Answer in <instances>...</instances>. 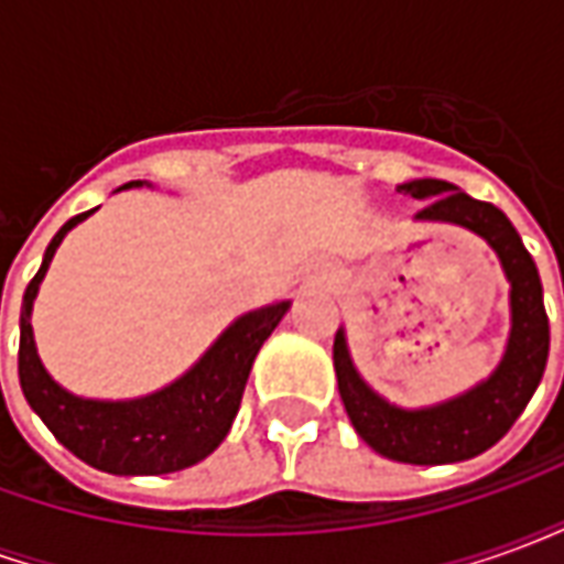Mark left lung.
Wrapping results in <instances>:
<instances>
[{
  "label": "left lung",
  "instance_id": "obj_1",
  "mask_svg": "<svg viewBox=\"0 0 564 564\" xmlns=\"http://www.w3.org/2000/svg\"><path fill=\"white\" fill-rule=\"evenodd\" d=\"M399 193L423 202L414 220L453 223L480 235L496 250L498 262L510 281V335L498 368L486 380L456 399L432 408H399L359 378L347 335L338 329L332 359L338 375L344 411L350 423L380 456L408 465H447L480 456L498 444L525 411V404L544 378L550 354V323L544 311V290L534 269L532 253L522 247L513 223L489 202H477L459 186L435 177H420L399 186Z\"/></svg>",
  "mask_w": 564,
  "mask_h": 564
}]
</instances>
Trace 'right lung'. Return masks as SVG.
<instances>
[{
	"mask_svg": "<svg viewBox=\"0 0 564 564\" xmlns=\"http://www.w3.org/2000/svg\"><path fill=\"white\" fill-rule=\"evenodd\" d=\"M129 186H141V181L123 184L120 189ZM93 210L72 217L54 235V241L44 250L42 269L23 293L18 354L20 387L32 411L42 416L56 441L93 468L120 477L184 471L210 456L223 444V437L229 435L235 414L241 408L253 359L283 314L290 311V302L259 307L235 319L196 366L162 390L127 402L80 399L75 392L63 390L42 366L30 317L39 283L47 274L56 247L66 238L68 229L87 220Z\"/></svg>",
	"mask_w": 564,
	"mask_h": 564,
	"instance_id": "right-lung-1",
	"label": "right lung"
}]
</instances>
